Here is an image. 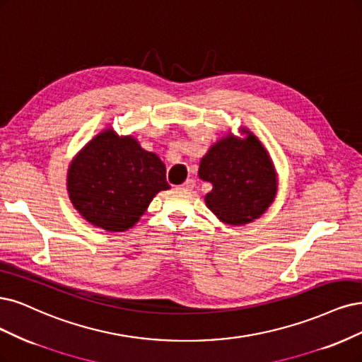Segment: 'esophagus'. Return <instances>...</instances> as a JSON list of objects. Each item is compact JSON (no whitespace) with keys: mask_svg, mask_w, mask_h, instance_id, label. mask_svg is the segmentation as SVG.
<instances>
[{"mask_svg":"<svg viewBox=\"0 0 362 362\" xmlns=\"http://www.w3.org/2000/svg\"><path fill=\"white\" fill-rule=\"evenodd\" d=\"M194 185H196V181L193 178H189L181 187H182V189H185V190H193Z\"/></svg>","mask_w":362,"mask_h":362,"instance_id":"1","label":"esophagus"}]
</instances>
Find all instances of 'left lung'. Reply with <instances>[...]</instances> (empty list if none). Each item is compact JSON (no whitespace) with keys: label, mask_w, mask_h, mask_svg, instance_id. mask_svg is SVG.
I'll return each mask as SVG.
<instances>
[{"label":"left lung","mask_w":362,"mask_h":362,"mask_svg":"<svg viewBox=\"0 0 362 362\" xmlns=\"http://www.w3.org/2000/svg\"><path fill=\"white\" fill-rule=\"evenodd\" d=\"M199 177L213 184L206 206L229 224L260 217L277 193L272 161L252 133L245 139L226 136L211 146L201 160Z\"/></svg>","instance_id":"left-lung-1"}]
</instances>
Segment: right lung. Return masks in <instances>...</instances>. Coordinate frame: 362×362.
Segmentation results:
<instances>
[{"instance_id":"right-lung-1","label":"right lung","mask_w":362,"mask_h":362,"mask_svg":"<svg viewBox=\"0 0 362 362\" xmlns=\"http://www.w3.org/2000/svg\"><path fill=\"white\" fill-rule=\"evenodd\" d=\"M71 204L97 228L122 232L134 226L160 190L166 168L132 136L102 132L73 160L67 177Z\"/></svg>"}]
</instances>
